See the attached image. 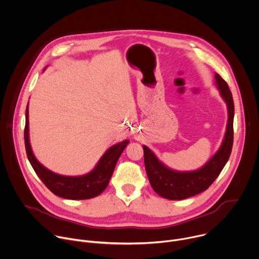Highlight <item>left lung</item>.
<instances>
[{
	"mask_svg": "<svg viewBox=\"0 0 259 259\" xmlns=\"http://www.w3.org/2000/svg\"><path fill=\"white\" fill-rule=\"evenodd\" d=\"M215 84L228 107V124L223 143L217 153L200 168L192 171H177L160 162L145 145L144 164L152 189L169 200H182L205 191L221 174L227 163L234 140V102L228 83L215 73Z\"/></svg>",
	"mask_w": 259,
	"mask_h": 259,
	"instance_id": "left-lung-1",
	"label": "left lung"
}]
</instances>
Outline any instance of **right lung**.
I'll return each mask as SVG.
<instances>
[{"mask_svg":"<svg viewBox=\"0 0 259 259\" xmlns=\"http://www.w3.org/2000/svg\"><path fill=\"white\" fill-rule=\"evenodd\" d=\"M25 120L24 141L28 160L42 183L55 195L66 199L81 200L96 197L104 192V190L109 185L110 179L113 175V171L121 153L129 143L128 140L110 147L91 173L79 177L62 176L45 167L35 158L32 152L29 142L28 106L26 107Z\"/></svg>","mask_w":259,"mask_h":259,"instance_id":"add662e5","label":"right lung"}]
</instances>
